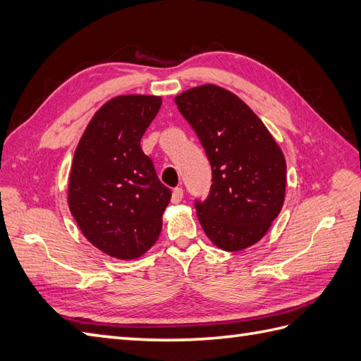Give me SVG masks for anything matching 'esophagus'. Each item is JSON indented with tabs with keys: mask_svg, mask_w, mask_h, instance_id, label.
Here are the masks:
<instances>
[{
	"mask_svg": "<svg viewBox=\"0 0 361 361\" xmlns=\"http://www.w3.org/2000/svg\"><path fill=\"white\" fill-rule=\"evenodd\" d=\"M182 197H183V190L182 188H174L173 190V192H171V202L173 204H179V202L182 200Z\"/></svg>",
	"mask_w": 361,
	"mask_h": 361,
	"instance_id": "esophagus-1",
	"label": "esophagus"
}]
</instances>
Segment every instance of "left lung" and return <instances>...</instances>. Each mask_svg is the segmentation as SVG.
Masks as SVG:
<instances>
[{
  "mask_svg": "<svg viewBox=\"0 0 361 361\" xmlns=\"http://www.w3.org/2000/svg\"><path fill=\"white\" fill-rule=\"evenodd\" d=\"M204 145L213 185L196 204L208 239L224 251L256 245L282 211L286 161L267 126L239 96L204 84L174 98Z\"/></svg>",
  "mask_w": 361,
  "mask_h": 361,
  "instance_id": "8db88e82",
  "label": "left lung"
}]
</instances>
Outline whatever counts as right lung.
<instances>
[{"label":"right lung","instance_id":"add662e5","mask_svg":"<svg viewBox=\"0 0 361 361\" xmlns=\"http://www.w3.org/2000/svg\"><path fill=\"white\" fill-rule=\"evenodd\" d=\"M154 94H119L93 114L68 174L67 204L79 230L110 257L133 260L159 239L171 191L140 137L161 109Z\"/></svg>","mask_w":361,"mask_h":361}]
</instances>
